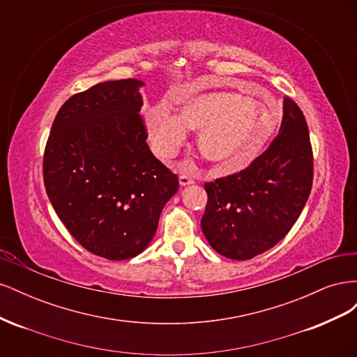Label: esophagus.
I'll return each instance as SVG.
<instances>
[{"mask_svg":"<svg viewBox=\"0 0 357 357\" xmlns=\"http://www.w3.org/2000/svg\"><path fill=\"white\" fill-rule=\"evenodd\" d=\"M178 180H180V185L181 186H188V185H192V183H193V178L190 176H188V174H180Z\"/></svg>","mask_w":357,"mask_h":357,"instance_id":"1","label":"esophagus"}]
</instances>
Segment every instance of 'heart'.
Listing matches in <instances>:
<instances>
[{"label": "heart", "instance_id": "obj_1", "mask_svg": "<svg viewBox=\"0 0 357 357\" xmlns=\"http://www.w3.org/2000/svg\"><path fill=\"white\" fill-rule=\"evenodd\" d=\"M275 112L273 101L266 104ZM266 105L231 92H189L177 102L176 119L156 109L149 114V134L156 152L169 158L185 142L183 129L202 131L198 149L219 174L243 169L259 155L274 129Z\"/></svg>", "mask_w": 357, "mask_h": 357}]
</instances>
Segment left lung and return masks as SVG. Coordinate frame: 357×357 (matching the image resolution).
Here are the masks:
<instances>
[{
  "label": "left lung",
  "instance_id": "1",
  "mask_svg": "<svg viewBox=\"0 0 357 357\" xmlns=\"http://www.w3.org/2000/svg\"><path fill=\"white\" fill-rule=\"evenodd\" d=\"M314 160L305 116L284 96L278 134L247 168L205 183L201 219L215 252L247 261L283 240L310 197Z\"/></svg>",
  "mask_w": 357,
  "mask_h": 357
}]
</instances>
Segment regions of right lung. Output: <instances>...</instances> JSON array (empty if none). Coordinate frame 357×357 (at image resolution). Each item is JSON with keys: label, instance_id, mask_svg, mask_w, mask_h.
Wrapping results in <instances>:
<instances>
[{"label": "right lung", "instance_id": "obj_1", "mask_svg": "<svg viewBox=\"0 0 357 357\" xmlns=\"http://www.w3.org/2000/svg\"><path fill=\"white\" fill-rule=\"evenodd\" d=\"M143 82H102L62 104L43 156L47 197L86 250L125 261L158 229L178 177L153 156L139 113Z\"/></svg>", "mask_w": 357, "mask_h": 357}]
</instances>
